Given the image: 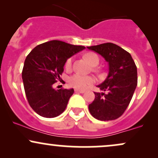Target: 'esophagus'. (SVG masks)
<instances>
[{
    "label": "esophagus",
    "mask_w": 158,
    "mask_h": 158,
    "mask_svg": "<svg viewBox=\"0 0 158 158\" xmlns=\"http://www.w3.org/2000/svg\"><path fill=\"white\" fill-rule=\"evenodd\" d=\"M75 92L76 93H80V94H83L85 93L84 90H79V89H75Z\"/></svg>",
    "instance_id": "obj_1"
}]
</instances>
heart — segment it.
<instances>
[{
    "instance_id": "heart-1",
    "label": "heart",
    "mask_w": 158,
    "mask_h": 158,
    "mask_svg": "<svg viewBox=\"0 0 158 158\" xmlns=\"http://www.w3.org/2000/svg\"><path fill=\"white\" fill-rule=\"evenodd\" d=\"M85 59L91 66L95 67L99 62V59L97 54L94 52H88L85 55ZM73 57L69 58L65 63V68L67 70H70L73 64ZM69 84L73 88L77 89H85L88 85L93 84L94 79L90 76H84L80 73H75L69 78Z\"/></svg>"
}]
</instances>
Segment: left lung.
<instances>
[{"label": "left lung", "mask_w": 158, "mask_h": 158, "mask_svg": "<svg viewBox=\"0 0 158 158\" xmlns=\"http://www.w3.org/2000/svg\"><path fill=\"white\" fill-rule=\"evenodd\" d=\"M87 48L102 56L108 63V77L97 85L103 92H94L95 99L88 106L90 113L102 121L119 118L131 102L137 85L135 61L129 52L113 43Z\"/></svg>", "instance_id": "8db88e82"}]
</instances>
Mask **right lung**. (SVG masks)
I'll return each instance as SVG.
<instances>
[{
    "label": "right lung",
    "mask_w": 158,
    "mask_h": 158,
    "mask_svg": "<svg viewBox=\"0 0 158 158\" xmlns=\"http://www.w3.org/2000/svg\"><path fill=\"white\" fill-rule=\"evenodd\" d=\"M64 41L52 40L36 46L25 59L22 79L29 104L34 111L46 118H53L64 112L74 90L54 89L68 59L83 50Z\"/></svg>",
    "instance_id": "obj_1"
}]
</instances>
